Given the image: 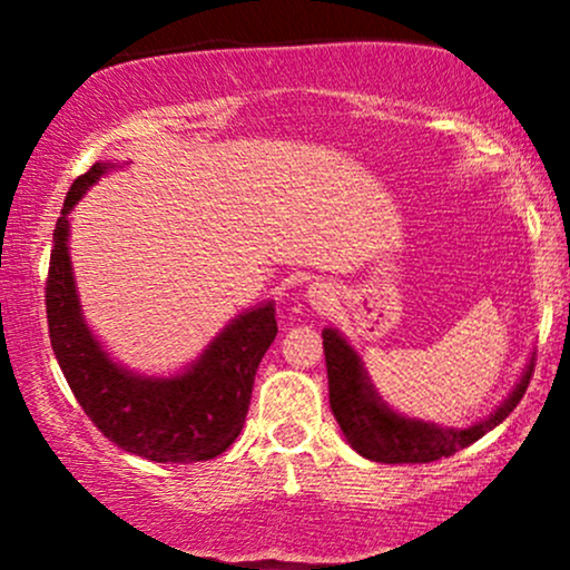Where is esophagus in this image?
<instances>
[{"mask_svg": "<svg viewBox=\"0 0 570 570\" xmlns=\"http://www.w3.org/2000/svg\"><path fill=\"white\" fill-rule=\"evenodd\" d=\"M305 297H307V303L316 307L318 313H324V311H330L332 305H335L337 294H335V286L326 284V281H313V284L307 286Z\"/></svg>", "mask_w": 570, "mask_h": 570, "instance_id": "obj_1", "label": "esophagus"}]
</instances>
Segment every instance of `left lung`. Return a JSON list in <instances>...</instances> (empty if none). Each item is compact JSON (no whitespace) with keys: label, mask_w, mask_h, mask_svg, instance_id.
<instances>
[{"label":"left lung","mask_w":570,"mask_h":570,"mask_svg":"<svg viewBox=\"0 0 570 570\" xmlns=\"http://www.w3.org/2000/svg\"><path fill=\"white\" fill-rule=\"evenodd\" d=\"M322 337L326 377H330V407L335 412V421L358 455L381 463H429L469 448L501 421H507L509 412L520 404L533 375V364H528L512 394L503 399L501 407L490 412L485 421H476L466 429L436 426V423L415 421L391 410L377 396L358 353L337 330L330 326L322 332Z\"/></svg>","instance_id":"8db88e82"}]
</instances>
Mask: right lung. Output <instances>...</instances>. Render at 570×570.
I'll list each match as a JSON object with an SVG mask.
<instances>
[{
	"mask_svg": "<svg viewBox=\"0 0 570 570\" xmlns=\"http://www.w3.org/2000/svg\"><path fill=\"white\" fill-rule=\"evenodd\" d=\"M109 168L112 163H96L77 176L56 222L45 284L50 345L85 415L109 442L155 463L208 461L225 453L244 429L254 375L278 332L276 307L265 303L240 313L179 375L144 377L115 364L82 318L67 219Z\"/></svg>",
	"mask_w": 570,
	"mask_h": 570,
	"instance_id": "right-lung-1",
	"label": "right lung"
}]
</instances>
